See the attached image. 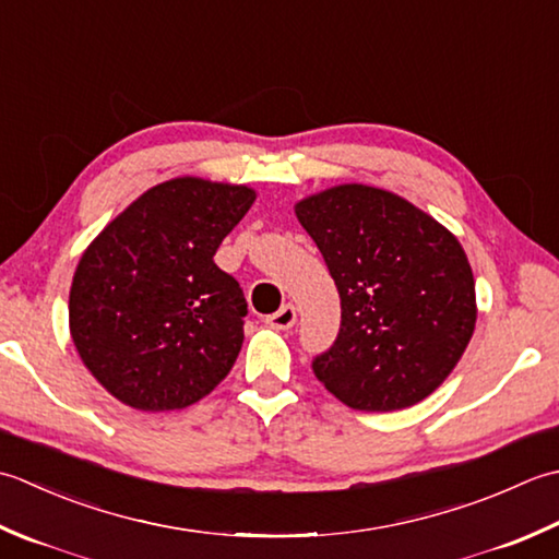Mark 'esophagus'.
<instances>
[{"label": "esophagus", "mask_w": 559, "mask_h": 559, "mask_svg": "<svg viewBox=\"0 0 559 559\" xmlns=\"http://www.w3.org/2000/svg\"><path fill=\"white\" fill-rule=\"evenodd\" d=\"M265 323L275 330H289L296 323V309L292 304H284L277 313L265 318Z\"/></svg>", "instance_id": "obj_1"}]
</instances>
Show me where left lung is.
<instances>
[{
    "mask_svg": "<svg viewBox=\"0 0 559 559\" xmlns=\"http://www.w3.org/2000/svg\"><path fill=\"white\" fill-rule=\"evenodd\" d=\"M340 294V333L316 379L367 413L439 389L471 343L475 282L461 243L389 190L337 186L296 204Z\"/></svg>",
    "mask_w": 559,
    "mask_h": 559,
    "instance_id": "8db88e82",
    "label": "left lung"
}]
</instances>
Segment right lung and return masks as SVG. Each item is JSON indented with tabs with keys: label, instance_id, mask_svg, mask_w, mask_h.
Segmentation results:
<instances>
[{
	"label": "right lung",
	"instance_id": "right-lung-1",
	"mask_svg": "<svg viewBox=\"0 0 559 559\" xmlns=\"http://www.w3.org/2000/svg\"><path fill=\"white\" fill-rule=\"evenodd\" d=\"M253 202L246 186L174 178L86 248L70 292L72 340L120 403L180 409L231 371L248 304L214 253Z\"/></svg>",
	"mask_w": 559,
	"mask_h": 559
}]
</instances>
